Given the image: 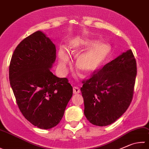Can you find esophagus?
I'll return each instance as SVG.
<instances>
[{
	"mask_svg": "<svg viewBox=\"0 0 149 149\" xmlns=\"http://www.w3.org/2000/svg\"><path fill=\"white\" fill-rule=\"evenodd\" d=\"M80 89L78 87H74L73 88V93L74 94H78L80 93Z\"/></svg>",
	"mask_w": 149,
	"mask_h": 149,
	"instance_id": "esophagus-1",
	"label": "esophagus"
}]
</instances>
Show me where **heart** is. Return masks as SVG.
<instances>
[{
	"label": "heart",
	"instance_id": "obj_1",
	"mask_svg": "<svg viewBox=\"0 0 149 149\" xmlns=\"http://www.w3.org/2000/svg\"><path fill=\"white\" fill-rule=\"evenodd\" d=\"M88 50L78 56L76 67L84 76H88L99 70L108 60L111 53V47L106 43H99L95 39L80 38L69 47L72 55L77 56L81 52ZM59 66L63 73L67 72V63L69 57L63 50L58 52Z\"/></svg>",
	"mask_w": 149,
	"mask_h": 149
}]
</instances>
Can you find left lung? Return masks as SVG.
Instances as JSON below:
<instances>
[{"label":"left lung","instance_id":"1","mask_svg":"<svg viewBox=\"0 0 149 149\" xmlns=\"http://www.w3.org/2000/svg\"><path fill=\"white\" fill-rule=\"evenodd\" d=\"M136 75V61L129 49L84 82L80 90L87 119L104 127L121 117L132 99Z\"/></svg>","mask_w":149,"mask_h":149}]
</instances>
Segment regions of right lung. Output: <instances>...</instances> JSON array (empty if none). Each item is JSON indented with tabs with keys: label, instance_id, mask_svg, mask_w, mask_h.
<instances>
[{
	"label": "right lung",
	"instance_id": "obj_1",
	"mask_svg": "<svg viewBox=\"0 0 149 149\" xmlns=\"http://www.w3.org/2000/svg\"><path fill=\"white\" fill-rule=\"evenodd\" d=\"M56 47L38 30L16 47L9 68L10 86L24 117L41 129L56 126L72 95L66 78L50 71L56 60Z\"/></svg>",
	"mask_w": 149,
	"mask_h": 149
}]
</instances>
